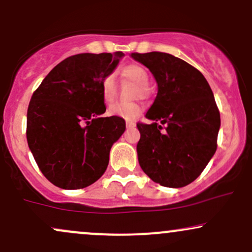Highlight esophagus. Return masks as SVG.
Returning <instances> with one entry per match:
<instances>
[{"mask_svg":"<svg viewBox=\"0 0 252 252\" xmlns=\"http://www.w3.org/2000/svg\"><path fill=\"white\" fill-rule=\"evenodd\" d=\"M126 126L128 127V128H132V127L135 126V123L132 120H126Z\"/></svg>","mask_w":252,"mask_h":252,"instance_id":"obj_1","label":"esophagus"}]
</instances>
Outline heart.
<instances>
[{"label":"heart","instance_id":"heart-1","mask_svg":"<svg viewBox=\"0 0 252 252\" xmlns=\"http://www.w3.org/2000/svg\"><path fill=\"white\" fill-rule=\"evenodd\" d=\"M121 75L126 80L135 84L133 95L139 97H147L149 95V90L147 85L150 81V75L147 70L143 66L138 63L127 64L121 70ZM101 94L106 103H111L115 99L117 94V84H115V78L113 74H108L101 81ZM108 114L114 115V117L123 118V119L131 120L135 119L139 114L141 113V105L138 101L131 102H115L108 107Z\"/></svg>","mask_w":252,"mask_h":252}]
</instances>
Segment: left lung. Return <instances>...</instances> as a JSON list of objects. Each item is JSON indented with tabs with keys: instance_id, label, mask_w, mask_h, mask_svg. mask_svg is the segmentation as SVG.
<instances>
[{
	"instance_id": "obj_1",
	"label": "left lung",
	"mask_w": 252,
	"mask_h": 252,
	"mask_svg": "<svg viewBox=\"0 0 252 252\" xmlns=\"http://www.w3.org/2000/svg\"><path fill=\"white\" fill-rule=\"evenodd\" d=\"M131 56L151 70L158 94L138 123L140 167L153 182L183 188L200 176L217 150L220 114L211 87L197 68L161 52Z\"/></svg>"
}]
</instances>
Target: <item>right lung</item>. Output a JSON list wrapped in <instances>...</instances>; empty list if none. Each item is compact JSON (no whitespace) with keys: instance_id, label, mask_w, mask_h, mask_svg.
Masks as SVG:
<instances>
[{"instance_id":"add662e5","label":"right lung","mask_w":252,"mask_h":252,"mask_svg":"<svg viewBox=\"0 0 252 252\" xmlns=\"http://www.w3.org/2000/svg\"><path fill=\"white\" fill-rule=\"evenodd\" d=\"M124 54H76L56 64L32 93L27 141L43 176L78 190L105 173L112 145L125 132L123 118L106 117L101 81Z\"/></svg>"}]
</instances>
